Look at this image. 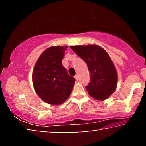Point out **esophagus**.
I'll list each match as a JSON object with an SVG mask.
<instances>
[{
	"instance_id": "obj_1",
	"label": "esophagus",
	"mask_w": 146,
	"mask_h": 146,
	"mask_svg": "<svg viewBox=\"0 0 146 146\" xmlns=\"http://www.w3.org/2000/svg\"><path fill=\"white\" fill-rule=\"evenodd\" d=\"M74 77H75V78L76 79V81H77V80H78V75H75V76H74Z\"/></svg>"
}]
</instances>
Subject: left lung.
Listing matches in <instances>:
<instances>
[{"mask_svg":"<svg viewBox=\"0 0 146 146\" xmlns=\"http://www.w3.org/2000/svg\"><path fill=\"white\" fill-rule=\"evenodd\" d=\"M85 62L90 73V82L86 89L98 100L108 98L116 90L117 73L111 59L103 48L96 45L71 46Z\"/></svg>","mask_w":146,"mask_h":146,"instance_id":"8db88e82","label":"left lung"}]
</instances>
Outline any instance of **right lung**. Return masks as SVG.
<instances>
[{
  "label": "right lung",
  "mask_w": 146,
  "mask_h": 146,
  "mask_svg": "<svg viewBox=\"0 0 146 146\" xmlns=\"http://www.w3.org/2000/svg\"><path fill=\"white\" fill-rule=\"evenodd\" d=\"M67 48L53 46L47 49L34 67L32 78L35 90L50 104L58 105L67 100L75 82L62 64Z\"/></svg>",
  "instance_id": "obj_1"
}]
</instances>
